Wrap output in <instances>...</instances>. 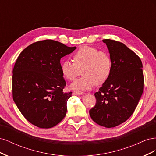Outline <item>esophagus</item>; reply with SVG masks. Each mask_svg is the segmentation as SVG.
<instances>
[{"label":"esophagus","mask_w":156,"mask_h":156,"mask_svg":"<svg viewBox=\"0 0 156 156\" xmlns=\"http://www.w3.org/2000/svg\"><path fill=\"white\" fill-rule=\"evenodd\" d=\"M74 94H75V95H77V96H81V95H83V92H79V91H75Z\"/></svg>","instance_id":"34e87169"}]
</instances>
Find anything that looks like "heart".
I'll list each match as a JSON object with an SVG mask.
<instances>
[{"mask_svg":"<svg viewBox=\"0 0 156 156\" xmlns=\"http://www.w3.org/2000/svg\"><path fill=\"white\" fill-rule=\"evenodd\" d=\"M74 62L65 60L61 64L63 76L69 81H74L81 74L83 76L73 83L70 88L76 91L90 89L94 84L100 85L108 79L112 70V60L106 51L84 46L73 56Z\"/></svg>","mask_w":156,"mask_h":156,"instance_id":"heart-1","label":"heart"}]
</instances>
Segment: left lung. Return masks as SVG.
Returning a JSON list of instances; mask_svg holds the SVG:
<instances>
[{"instance_id": "1", "label": "left lung", "mask_w": 156, "mask_h": 156, "mask_svg": "<svg viewBox=\"0 0 156 156\" xmlns=\"http://www.w3.org/2000/svg\"><path fill=\"white\" fill-rule=\"evenodd\" d=\"M112 60L111 73L94 94L95 106L89 111L100 126L111 128L126 122L133 114L144 87L143 64L133 51L121 42L103 40Z\"/></svg>"}]
</instances>
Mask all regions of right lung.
<instances>
[{"label":"right lung","instance_id":"add662e5","mask_svg":"<svg viewBox=\"0 0 156 156\" xmlns=\"http://www.w3.org/2000/svg\"><path fill=\"white\" fill-rule=\"evenodd\" d=\"M75 49L45 40L28 46L18 56L13 69V99L32 124L51 128L66 115L72 92H63L66 81L60 59Z\"/></svg>","mask_w":156,"mask_h":156}]
</instances>
